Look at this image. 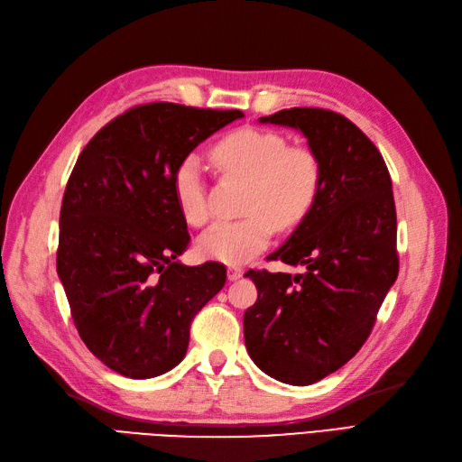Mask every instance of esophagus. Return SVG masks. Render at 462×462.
I'll return each mask as SVG.
<instances>
[{
  "label": "esophagus",
  "instance_id": "esophagus-1",
  "mask_svg": "<svg viewBox=\"0 0 462 462\" xmlns=\"http://www.w3.org/2000/svg\"><path fill=\"white\" fill-rule=\"evenodd\" d=\"M243 273H245V270L243 268H236V265H231V268H227L229 282H236V279H239Z\"/></svg>",
  "mask_w": 462,
  "mask_h": 462
}]
</instances>
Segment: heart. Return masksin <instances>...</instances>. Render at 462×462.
Wrapping results in <instances>:
<instances>
[{"label": "heart", "instance_id": "obj_1", "mask_svg": "<svg viewBox=\"0 0 462 462\" xmlns=\"http://www.w3.org/2000/svg\"><path fill=\"white\" fill-rule=\"evenodd\" d=\"M212 162L227 175L248 177L245 212L236 221H219L199 239V253L227 265L253 260L270 245L273 226L291 229L310 214L321 190V163L306 146H287L273 131L241 127L214 144ZM173 199L189 226L202 227L209 219L208 192L200 160L179 162L173 173Z\"/></svg>", "mask_w": 462, "mask_h": 462}]
</instances>
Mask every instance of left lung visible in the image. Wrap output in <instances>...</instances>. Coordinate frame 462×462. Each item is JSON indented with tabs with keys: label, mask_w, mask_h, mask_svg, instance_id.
Segmentation results:
<instances>
[{
	"label": "left lung",
	"mask_w": 462,
	"mask_h": 462,
	"mask_svg": "<svg viewBox=\"0 0 462 462\" xmlns=\"http://www.w3.org/2000/svg\"><path fill=\"white\" fill-rule=\"evenodd\" d=\"M260 123L300 131L321 163L319 197L270 260L304 272L250 270L258 299L245 312V343L275 380L310 385L365 345L399 273L397 214L380 150L355 123L319 107H291Z\"/></svg>",
	"instance_id": "1"
}]
</instances>
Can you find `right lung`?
<instances>
[{"label":"right lung","instance_id":"right-lung-1","mask_svg":"<svg viewBox=\"0 0 462 462\" xmlns=\"http://www.w3.org/2000/svg\"><path fill=\"white\" fill-rule=\"evenodd\" d=\"M239 109L170 102L125 111L97 131L67 180L58 275L80 339L107 368L146 380L187 355L190 321L226 285V265L177 262L189 246L173 173Z\"/></svg>","mask_w":462,"mask_h":462}]
</instances>
